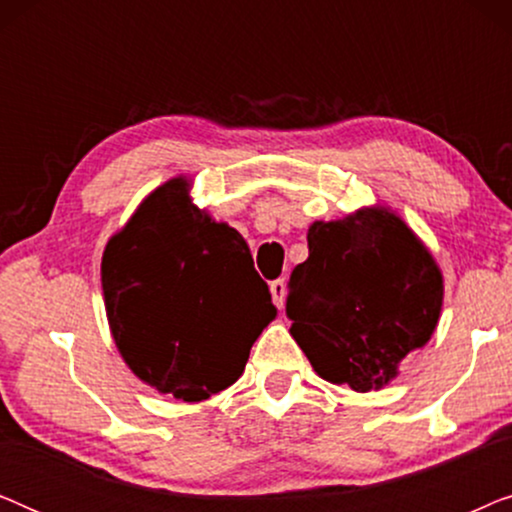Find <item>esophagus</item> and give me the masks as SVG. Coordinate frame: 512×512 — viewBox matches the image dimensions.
Wrapping results in <instances>:
<instances>
[{
    "instance_id": "34e87169",
    "label": "esophagus",
    "mask_w": 512,
    "mask_h": 512,
    "mask_svg": "<svg viewBox=\"0 0 512 512\" xmlns=\"http://www.w3.org/2000/svg\"><path fill=\"white\" fill-rule=\"evenodd\" d=\"M270 293H272V300H275V305L284 307V300H286V282H284V279H275V282L270 284Z\"/></svg>"
}]
</instances>
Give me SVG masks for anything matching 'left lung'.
Returning <instances> with one entry per match:
<instances>
[{"mask_svg": "<svg viewBox=\"0 0 512 512\" xmlns=\"http://www.w3.org/2000/svg\"><path fill=\"white\" fill-rule=\"evenodd\" d=\"M310 256L293 268L291 335L319 377L380 389L424 347L443 307V275L419 237L389 209L314 221Z\"/></svg>", "mask_w": 512, "mask_h": 512, "instance_id": "obj_1", "label": "left lung"}]
</instances>
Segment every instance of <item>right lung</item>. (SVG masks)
I'll list each match as a JSON object with an SVG mask.
<instances>
[{"label":"right lung","instance_id":"obj_1","mask_svg":"<svg viewBox=\"0 0 512 512\" xmlns=\"http://www.w3.org/2000/svg\"><path fill=\"white\" fill-rule=\"evenodd\" d=\"M102 291L132 373L186 403L237 382L277 314L244 237L200 212L184 177L156 188L111 237Z\"/></svg>","mask_w":512,"mask_h":512}]
</instances>
